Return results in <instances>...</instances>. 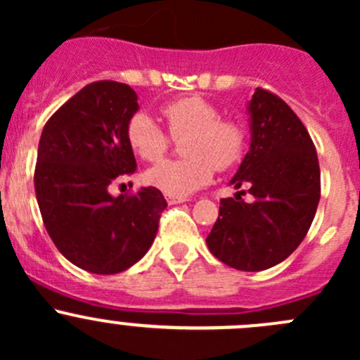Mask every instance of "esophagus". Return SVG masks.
<instances>
[{"label":"esophagus","instance_id":"obj_1","mask_svg":"<svg viewBox=\"0 0 360 360\" xmlns=\"http://www.w3.org/2000/svg\"><path fill=\"white\" fill-rule=\"evenodd\" d=\"M165 200L169 202V205H174V203L186 202V198H184V197H172V195H165Z\"/></svg>","mask_w":360,"mask_h":360}]
</instances>
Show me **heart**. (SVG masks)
Here are the masks:
<instances>
[{"instance_id":"heart-1","label":"heart","mask_w":360,"mask_h":360,"mask_svg":"<svg viewBox=\"0 0 360 360\" xmlns=\"http://www.w3.org/2000/svg\"><path fill=\"white\" fill-rule=\"evenodd\" d=\"M165 130L148 112H134L127 122V141L139 158L155 162L169 150L170 137L183 139L186 158L163 160L146 172V183L172 197H188L212 181L214 169L228 170L244 157L248 132L240 120L219 116L200 96L181 97L162 106Z\"/></svg>"}]
</instances>
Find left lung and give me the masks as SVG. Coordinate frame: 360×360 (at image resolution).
I'll return each mask as SVG.
<instances>
[{"instance_id":"8db88e82","label":"left lung","mask_w":360,"mask_h":360,"mask_svg":"<svg viewBox=\"0 0 360 360\" xmlns=\"http://www.w3.org/2000/svg\"><path fill=\"white\" fill-rule=\"evenodd\" d=\"M250 150L231 179L252 202L223 198L207 245L231 268L261 271L291 256L321 200V169L310 134L284 101L256 89L249 103Z\"/></svg>"}]
</instances>
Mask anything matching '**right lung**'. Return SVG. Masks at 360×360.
<instances>
[{"label":"right lung","mask_w":360,"mask_h":360,"mask_svg":"<svg viewBox=\"0 0 360 360\" xmlns=\"http://www.w3.org/2000/svg\"><path fill=\"white\" fill-rule=\"evenodd\" d=\"M139 110L125 83H89L45 123L34 190L43 224L66 259L90 274L112 275L141 259L167 207L162 191L111 197L118 176L136 172L127 122Z\"/></svg>","instance_id":"add662e5"}]
</instances>
